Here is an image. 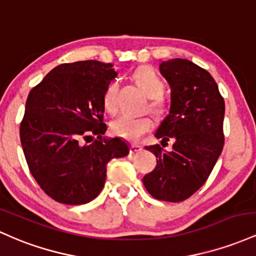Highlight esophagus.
<instances>
[{
  "instance_id": "34e87169",
  "label": "esophagus",
  "mask_w": 256,
  "mask_h": 256,
  "mask_svg": "<svg viewBox=\"0 0 256 256\" xmlns=\"http://www.w3.org/2000/svg\"><path fill=\"white\" fill-rule=\"evenodd\" d=\"M142 150V148L139 145H130V148H129V152H130L132 154H138V152H140Z\"/></svg>"
}]
</instances>
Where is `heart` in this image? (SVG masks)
<instances>
[{
	"instance_id": "heart-1",
	"label": "heart",
	"mask_w": 256,
	"mask_h": 256,
	"mask_svg": "<svg viewBox=\"0 0 256 256\" xmlns=\"http://www.w3.org/2000/svg\"><path fill=\"white\" fill-rule=\"evenodd\" d=\"M134 81L142 90L148 96L150 100V110L157 116H162L166 111V100L162 94L163 84L160 74L150 68V66H142L133 74ZM117 93H118V84L116 81H112L106 87L102 104L106 111L114 112L117 108ZM152 128V120L150 116L133 117L128 114H123L120 118L114 120L111 123V132L114 136L122 138L130 142H138Z\"/></svg>"
}]
</instances>
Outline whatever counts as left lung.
<instances>
[{
    "instance_id": "obj_1",
    "label": "left lung",
    "mask_w": 256,
    "mask_h": 256,
    "mask_svg": "<svg viewBox=\"0 0 256 256\" xmlns=\"http://www.w3.org/2000/svg\"><path fill=\"white\" fill-rule=\"evenodd\" d=\"M160 72L170 86L172 102L154 136L174 146L170 152L146 146L157 164L142 182L156 200L182 202L206 182L221 154L225 102L212 74L190 60L162 62Z\"/></svg>"
}]
</instances>
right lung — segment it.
Masks as SVG:
<instances>
[{
  "mask_svg": "<svg viewBox=\"0 0 256 256\" xmlns=\"http://www.w3.org/2000/svg\"><path fill=\"white\" fill-rule=\"evenodd\" d=\"M116 76L112 64L96 60L62 64L28 93L20 142L32 176L56 202H90L104 188L106 164L129 154L120 138H102V98Z\"/></svg>",
  "mask_w": 256,
  "mask_h": 256,
  "instance_id": "1",
  "label": "right lung"
}]
</instances>
